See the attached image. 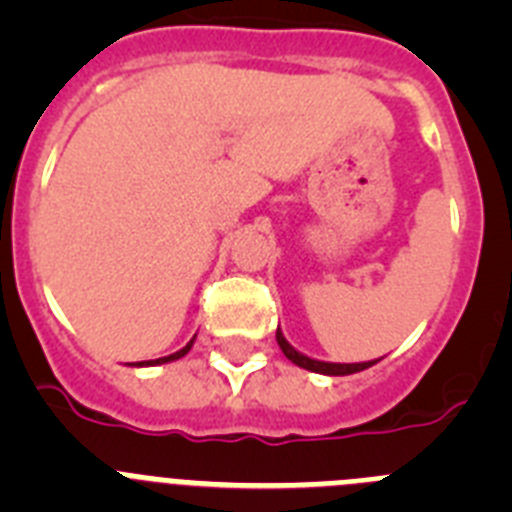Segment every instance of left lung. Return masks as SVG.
I'll list each match as a JSON object with an SVG mask.
<instances>
[{
	"instance_id": "1",
	"label": "left lung",
	"mask_w": 512,
	"mask_h": 512,
	"mask_svg": "<svg viewBox=\"0 0 512 512\" xmlns=\"http://www.w3.org/2000/svg\"><path fill=\"white\" fill-rule=\"evenodd\" d=\"M277 343L279 348H282V354L287 356L292 364L302 366V369H307V372H315V374H328V377H346V374H356V372H364V369H369L372 364H377V361H359V364H333V361H318V359H310V356L300 354L292 343L284 338L282 330L277 328Z\"/></svg>"
}]
</instances>
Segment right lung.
Instances as JSON below:
<instances>
[{"mask_svg":"<svg viewBox=\"0 0 512 512\" xmlns=\"http://www.w3.org/2000/svg\"><path fill=\"white\" fill-rule=\"evenodd\" d=\"M197 338V336H194ZM194 338L192 341L187 343V346L184 348H179V351H176V354H169V356H161V359H151V361H135V364H130V366H158V364H169V361H176V359H182L184 354H189V348H192V343H194Z\"/></svg>","mask_w":512,"mask_h":512,"instance_id":"1","label":"right lung"}]
</instances>
